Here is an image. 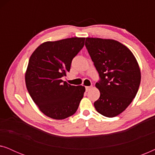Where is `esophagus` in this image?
Masks as SVG:
<instances>
[{
  "label": "esophagus",
  "mask_w": 155,
  "mask_h": 155,
  "mask_svg": "<svg viewBox=\"0 0 155 155\" xmlns=\"http://www.w3.org/2000/svg\"><path fill=\"white\" fill-rule=\"evenodd\" d=\"M92 87V86H87V87H85V90L87 92H88V91L90 90Z\"/></svg>",
  "instance_id": "34e87169"
}]
</instances>
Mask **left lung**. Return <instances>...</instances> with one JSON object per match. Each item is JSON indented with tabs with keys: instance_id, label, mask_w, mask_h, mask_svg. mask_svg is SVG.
Wrapping results in <instances>:
<instances>
[{
	"instance_id": "8db88e82",
	"label": "left lung",
	"mask_w": 155,
	"mask_h": 155,
	"mask_svg": "<svg viewBox=\"0 0 155 155\" xmlns=\"http://www.w3.org/2000/svg\"><path fill=\"white\" fill-rule=\"evenodd\" d=\"M85 46L99 73L97 112L112 118L122 113L136 96L141 75L133 53L113 39L86 38Z\"/></svg>"
}]
</instances>
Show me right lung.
Here are the masks:
<instances>
[{"instance_id":"1","label":"right lung","mask_w":155,"mask_h":155,"mask_svg":"<svg viewBox=\"0 0 155 155\" xmlns=\"http://www.w3.org/2000/svg\"><path fill=\"white\" fill-rule=\"evenodd\" d=\"M85 38L73 37L46 41L31 54L25 74L29 95L40 111L48 117L61 120L73 115L85 91L61 78L70 71L72 61L83 48Z\"/></svg>"}]
</instances>
